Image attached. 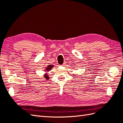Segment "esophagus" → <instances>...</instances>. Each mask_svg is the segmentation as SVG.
<instances>
[{
  "mask_svg": "<svg viewBox=\"0 0 123 123\" xmlns=\"http://www.w3.org/2000/svg\"><path fill=\"white\" fill-rule=\"evenodd\" d=\"M66 62H64L63 64H62V66H66Z\"/></svg>",
  "mask_w": 123,
  "mask_h": 123,
  "instance_id": "1",
  "label": "esophagus"
}]
</instances>
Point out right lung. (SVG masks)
Here are the masks:
<instances>
[{
    "label": "right lung",
    "mask_w": 123,
    "mask_h": 123,
    "mask_svg": "<svg viewBox=\"0 0 123 123\" xmlns=\"http://www.w3.org/2000/svg\"><path fill=\"white\" fill-rule=\"evenodd\" d=\"M53 65H49V66H48V67H46V70H47V71H49V70H51V69H52V68H53ZM44 77H45V79H49V77H48V75H45Z\"/></svg>",
    "instance_id": "obj_1"
}]
</instances>
